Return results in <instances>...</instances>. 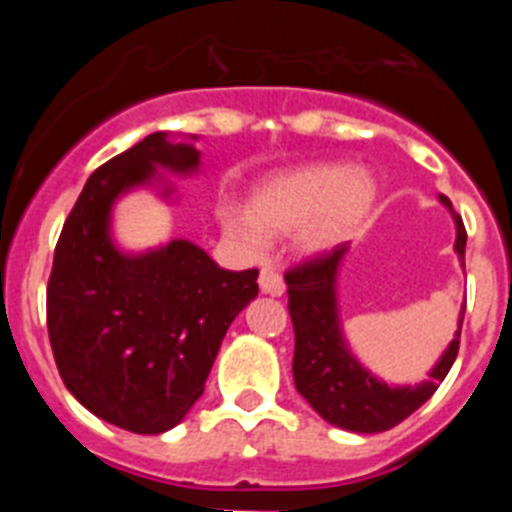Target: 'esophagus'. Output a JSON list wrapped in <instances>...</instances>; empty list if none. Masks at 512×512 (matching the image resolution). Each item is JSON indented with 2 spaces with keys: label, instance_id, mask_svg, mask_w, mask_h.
<instances>
[{
  "label": "esophagus",
  "instance_id": "obj_1",
  "mask_svg": "<svg viewBox=\"0 0 512 512\" xmlns=\"http://www.w3.org/2000/svg\"><path fill=\"white\" fill-rule=\"evenodd\" d=\"M259 287L264 295L271 297H282L284 295V279L277 269H271V266H264L259 274Z\"/></svg>",
  "mask_w": 512,
  "mask_h": 512
}]
</instances>
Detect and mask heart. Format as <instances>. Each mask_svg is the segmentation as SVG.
<instances>
[{
    "label": "heart",
    "instance_id": "b5f03b06",
    "mask_svg": "<svg viewBox=\"0 0 512 512\" xmlns=\"http://www.w3.org/2000/svg\"><path fill=\"white\" fill-rule=\"evenodd\" d=\"M379 200L372 171L348 164H310L261 184L248 212H228L225 225L243 246L261 251L266 235L295 233L305 256H320L354 238Z\"/></svg>",
    "mask_w": 512,
    "mask_h": 512
}]
</instances>
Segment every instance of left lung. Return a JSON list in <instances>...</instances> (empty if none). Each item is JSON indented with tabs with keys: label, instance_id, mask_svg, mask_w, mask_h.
I'll use <instances>...</instances> for the list:
<instances>
[{
	"label": "left lung",
	"instance_id": "obj_1",
	"mask_svg": "<svg viewBox=\"0 0 512 512\" xmlns=\"http://www.w3.org/2000/svg\"><path fill=\"white\" fill-rule=\"evenodd\" d=\"M438 200L454 215V248L464 266L467 230L451 207L449 197L441 194ZM346 251L348 246L341 243L333 251L302 261L284 274L289 318L295 325L292 374H295L297 392L330 425L354 433H382L413 415L446 379L456 354H459L461 323H464L467 305H461L459 330L454 333V341L443 351L438 364L428 372V379L415 387H390L387 382H379L374 374L366 372L343 341L341 320H338L336 277Z\"/></svg>",
	"mask_w": 512,
	"mask_h": 512
}]
</instances>
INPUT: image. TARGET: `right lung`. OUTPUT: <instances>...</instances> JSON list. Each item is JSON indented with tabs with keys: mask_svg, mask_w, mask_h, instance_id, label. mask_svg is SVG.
Instances as JSON below:
<instances>
[{
	"mask_svg": "<svg viewBox=\"0 0 512 512\" xmlns=\"http://www.w3.org/2000/svg\"><path fill=\"white\" fill-rule=\"evenodd\" d=\"M156 166L192 174L200 151L151 133L99 166L63 223L48 279V338L66 390L107 423L156 436L205 392L235 315L259 295V269L228 271L189 241L122 253L110 212Z\"/></svg>",
	"mask_w": 512,
	"mask_h": 512,
	"instance_id": "obj_1",
	"label": "right lung"
}]
</instances>
